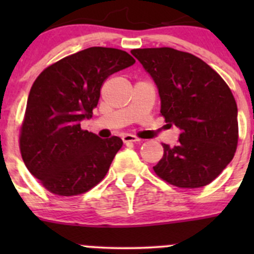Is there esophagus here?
<instances>
[{
    "label": "esophagus",
    "mask_w": 254,
    "mask_h": 254,
    "mask_svg": "<svg viewBox=\"0 0 254 254\" xmlns=\"http://www.w3.org/2000/svg\"><path fill=\"white\" fill-rule=\"evenodd\" d=\"M123 141L125 143H129V142H137L140 141L139 137L134 136V135H130V134H125L124 136H123Z\"/></svg>",
    "instance_id": "esophagus-1"
}]
</instances>
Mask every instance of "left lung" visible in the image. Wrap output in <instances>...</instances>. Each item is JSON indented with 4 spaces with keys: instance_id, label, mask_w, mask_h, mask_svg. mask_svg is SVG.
<instances>
[{
    "instance_id": "1",
    "label": "left lung",
    "mask_w": 254,
    "mask_h": 254,
    "mask_svg": "<svg viewBox=\"0 0 254 254\" xmlns=\"http://www.w3.org/2000/svg\"><path fill=\"white\" fill-rule=\"evenodd\" d=\"M131 54L157 86L161 114L181 130L178 145L163 143V157L153 171L179 188L211 183L237 147V104L231 89L216 71L189 53L147 48Z\"/></svg>"
}]
</instances>
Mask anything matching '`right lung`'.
<instances>
[{
	"instance_id": "right-lung-1",
	"label": "right lung",
	"mask_w": 254,
	"mask_h": 254,
	"mask_svg": "<svg viewBox=\"0 0 254 254\" xmlns=\"http://www.w3.org/2000/svg\"><path fill=\"white\" fill-rule=\"evenodd\" d=\"M127 51L93 47L45 68L29 92L19 146L25 167L58 195L82 194L98 184L123 146L81 129L98 104L108 76L134 65Z\"/></svg>"
}]
</instances>
